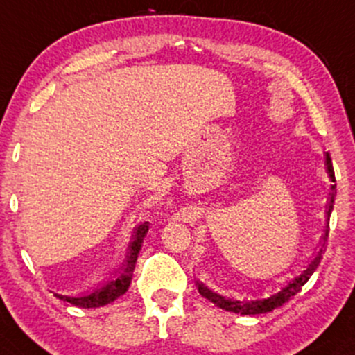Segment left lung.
Wrapping results in <instances>:
<instances>
[{
    "mask_svg": "<svg viewBox=\"0 0 355 355\" xmlns=\"http://www.w3.org/2000/svg\"><path fill=\"white\" fill-rule=\"evenodd\" d=\"M325 168H327V173H329V178H331V182H336V175H334V166H332V160H331V155H329V152H325ZM334 193H336V185H332V193H331V198H329L327 220L331 218V214L334 209V198H336V195ZM327 239H329V227L325 229L324 237H322L320 248L317 250V254L312 259V262L309 263V266L305 267L299 275L294 277L291 282H288L287 285H284L280 291H277L274 295L267 297V299H260V300L225 299V297L218 295L217 292H211L209 287H205L203 282H200V280H197V288H198V292H200L202 297L209 299L210 302H214L217 307L223 309V311H227V312L242 313V315H255V313L272 312L274 309L280 307V305L287 302V300H291V297H294L297 292L302 288V285L307 284V280L311 279V275L317 270V267H319L322 255H324V252H325V243H327Z\"/></svg>",
    "mask_w": 355,
    "mask_h": 355,
    "instance_id": "1",
    "label": "left lung"
}]
</instances>
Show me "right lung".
<instances>
[{
    "instance_id": "add662e5",
    "label": "right lung",
    "mask_w": 355,
    "mask_h": 355,
    "mask_svg": "<svg viewBox=\"0 0 355 355\" xmlns=\"http://www.w3.org/2000/svg\"><path fill=\"white\" fill-rule=\"evenodd\" d=\"M150 223L144 222L141 225H138L135 232H133L132 237V243L128 247V254H126V260L123 270L120 272V275L116 277L115 280H110V282L103 284L101 287L96 288V291L89 292L87 295L81 297H70V295H61V294H55L60 300H64V302L76 305V307H83V309H92V307H103L113 300H116L118 297L123 295L126 291H128L130 284H132V277H133V270H135V263L138 259V254H140L141 248V242H144L146 232H148Z\"/></svg>"
}]
</instances>
